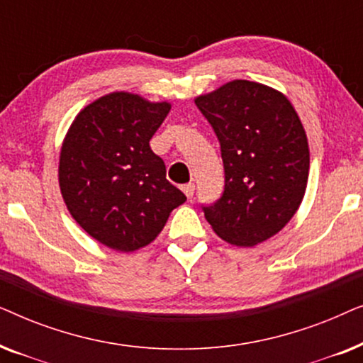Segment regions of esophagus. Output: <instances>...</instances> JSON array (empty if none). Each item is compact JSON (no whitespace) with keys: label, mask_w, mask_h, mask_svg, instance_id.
<instances>
[{"label":"esophagus","mask_w":363,"mask_h":363,"mask_svg":"<svg viewBox=\"0 0 363 363\" xmlns=\"http://www.w3.org/2000/svg\"><path fill=\"white\" fill-rule=\"evenodd\" d=\"M182 190L186 195V198H193V195H195V185H193V183H186V185H183Z\"/></svg>","instance_id":"34e87169"}]
</instances>
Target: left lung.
Returning a JSON list of instances; mask_svg holds the SVG:
<instances>
[{
	"instance_id": "obj_1",
	"label": "left lung",
	"mask_w": 363,
	"mask_h": 363,
	"mask_svg": "<svg viewBox=\"0 0 363 363\" xmlns=\"http://www.w3.org/2000/svg\"><path fill=\"white\" fill-rule=\"evenodd\" d=\"M221 147L225 190L203 205L221 240L256 246L284 228L304 198L309 145L292 104L251 81L228 82L195 99Z\"/></svg>"
}]
</instances>
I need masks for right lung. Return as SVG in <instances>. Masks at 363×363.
<instances>
[{
    "label": "right lung",
    "mask_w": 363,
    "mask_h": 363,
    "mask_svg": "<svg viewBox=\"0 0 363 363\" xmlns=\"http://www.w3.org/2000/svg\"><path fill=\"white\" fill-rule=\"evenodd\" d=\"M168 112V102L112 92L84 107L64 138L59 186L67 210L111 250L150 245L172 210L186 201L150 148Z\"/></svg>",
    "instance_id": "obj_1"
}]
</instances>
